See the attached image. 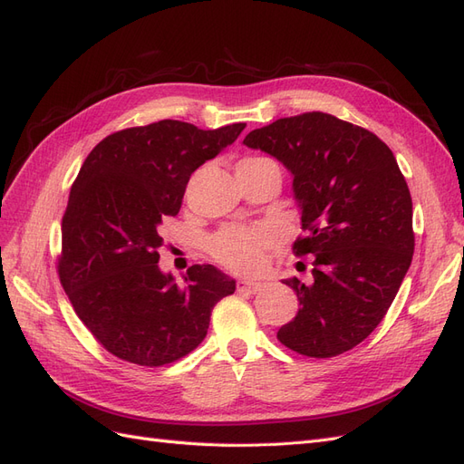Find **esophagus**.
Instances as JSON below:
<instances>
[{"label":"esophagus","mask_w":464,"mask_h":464,"mask_svg":"<svg viewBox=\"0 0 464 464\" xmlns=\"http://www.w3.org/2000/svg\"><path fill=\"white\" fill-rule=\"evenodd\" d=\"M237 292H244V294H257L259 290H263V283H257V280H237L236 285Z\"/></svg>","instance_id":"1"}]
</instances>
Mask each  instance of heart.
Wrapping results in <instances>:
<instances>
[{"label": "heart", "mask_w": 464, "mask_h": 464, "mask_svg": "<svg viewBox=\"0 0 464 464\" xmlns=\"http://www.w3.org/2000/svg\"><path fill=\"white\" fill-rule=\"evenodd\" d=\"M242 162H273L263 157L244 159ZM275 240V232L266 227H228L215 234L208 240V254L213 256L220 265L228 266L232 271L251 273L261 265L263 249L271 246Z\"/></svg>", "instance_id": "1"}]
</instances>
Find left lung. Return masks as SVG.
<instances>
[{
  "mask_svg": "<svg viewBox=\"0 0 464 464\" xmlns=\"http://www.w3.org/2000/svg\"><path fill=\"white\" fill-rule=\"evenodd\" d=\"M292 174L312 283L288 285L300 310L278 341L310 358L339 356L382 323L414 254L412 199L395 154L373 135L323 111L280 118L244 139Z\"/></svg>",
  "mask_w": 464,
  "mask_h": 464,
  "instance_id": "obj_1",
  "label": "left lung"
}]
</instances>
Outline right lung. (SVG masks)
Masks as SVG:
<instances>
[{
  "mask_svg": "<svg viewBox=\"0 0 464 464\" xmlns=\"http://www.w3.org/2000/svg\"><path fill=\"white\" fill-rule=\"evenodd\" d=\"M246 123L199 130L162 120L108 135L82 162L62 220L58 273L79 319L114 356L157 368L205 339L236 280L191 265L178 285L159 266L160 227L179 213L189 176Z\"/></svg>",
  "mask_w": 464,
  "mask_h": 464,
  "instance_id": "1",
  "label": "right lung"
}]
</instances>
